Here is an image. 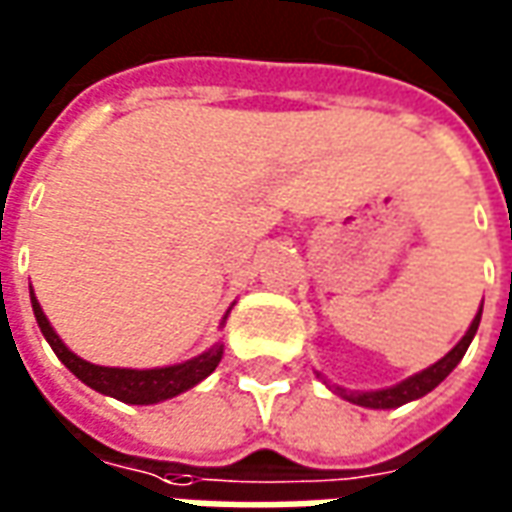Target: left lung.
<instances>
[{
    "label": "left lung",
    "instance_id": "obj_1",
    "mask_svg": "<svg viewBox=\"0 0 512 512\" xmlns=\"http://www.w3.org/2000/svg\"><path fill=\"white\" fill-rule=\"evenodd\" d=\"M479 319H482V308H479V314L474 316L471 328L465 330V336H462L460 342L454 344V347H451L440 361H434L431 367H426L423 373H415L412 378H406V381H401V384H395V387L373 389V392H356V389H344V387H333V392H336V395H342L344 401L358 403V406H367V409H395V406H403V403L417 401V398L429 395L431 389L437 387L440 381H446V375L460 364L462 356H465V350H468V344H471V339L476 336Z\"/></svg>",
    "mask_w": 512,
    "mask_h": 512
}]
</instances>
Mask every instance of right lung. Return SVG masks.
<instances>
[{
	"instance_id": "obj_1",
	"label": "right lung",
	"mask_w": 512,
	"mask_h": 512,
	"mask_svg": "<svg viewBox=\"0 0 512 512\" xmlns=\"http://www.w3.org/2000/svg\"><path fill=\"white\" fill-rule=\"evenodd\" d=\"M30 302H33V314L44 339L50 342L55 350V356L66 364V370L72 375H78L86 387H92L95 392L111 395L123 403H137V406H148V403L168 401L173 395H182L184 389L201 384L207 375L218 367V361L224 356V344H212L207 353L173 364V367H156V370H125V367H100V364H89L81 356H75L66 347L58 333L52 330L50 319L44 316L41 305H38L36 294L30 291ZM227 319V316H224Z\"/></svg>"
}]
</instances>
